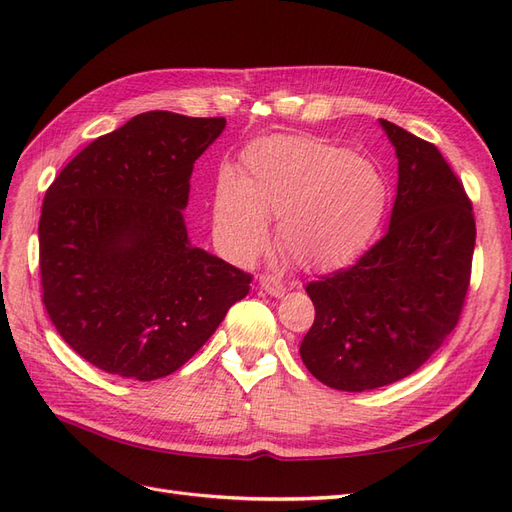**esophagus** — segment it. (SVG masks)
I'll use <instances>...</instances> for the list:
<instances>
[{
	"instance_id": "1",
	"label": "esophagus",
	"mask_w": 512,
	"mask_h": 512,
	"mask_svg": "<svg viewBox=\"0 0 512 512\" xmlns=\"http://www.w3.org/2000/svg\"><path fill=\"white\" fill-rule=\"evenodd\" d=\"M260 288L262 290H267L271 297H282V294L286 292V288H284V284L277 280V277H273V275H260Z\"/></svg>"
}]
</instances>
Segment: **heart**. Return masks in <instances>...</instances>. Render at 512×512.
<instances>
[{
  "label": "heart",
  "mask_w": 512,
  "mask_h": 512,
  "mask_svg": "<svg viewBox=\"0 0 512 512\" xmlns=\"http://www.w3.org/2000/svg\"><path fill=\"white\" fill-rule=\"evenodd\" d=\"M386 185L367 160L316 136L260 138L243 156L241 177L222 170L215 232L237 256H254L280 220L282 252L303 269L337 267L359 254L382 218Z\"/></svg>",
  "instance_id": "heart-1"
}]
</instances>
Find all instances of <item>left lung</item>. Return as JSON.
Segmentation results:
<instances>
[{
  "label": "left lung",
  "mask_w": 512,
  "mask_h": 512,
  "mask_svg": "<svg viewBox=\"0 0 512 512\" xmlns=\"http://www.w3.org/2000/svg\"><path fill=\"white\" fill-rule=\"evenodd\" d=\"M399 158L389 230L352 265L305 286L316 318L301 359L320 382L361 393L410 376L457 327L476 222L433 143L380 119Z\"/></svg>",
  "instance_id": "1"
}]
</instances>
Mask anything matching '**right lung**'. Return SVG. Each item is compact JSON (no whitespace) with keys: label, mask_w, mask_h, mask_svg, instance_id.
<instances>
[{"label":"right lung","mask_w":512,"mask_h":512,"mask_svg":"<svg viewBox=\"0 0 512 512\" xmlns=\"http://www.w3.org/2000/svg\"><path fill=\"white\" fill-rule=\"evenodd\" d=\"M224 126L141 113L89 143L44 194L42 303L64 342L108 374H173L250 292V273L190 245L181 215L194 162Z\"/></svg>","instance_id":"obj_1"}]
</instances>
